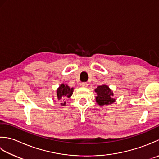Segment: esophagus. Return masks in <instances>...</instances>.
<instances>
[{
  "label": "esophagus",
  "instance_id": "34e87169",
  "mask_svg": "<svg viewBox=\"0 0 159 159\" xmlns=\"http://www.w3.org/2000/svg\"><path fill=\"white\" fill-rule=\"evenodd\" d=\"M81 86H82V87H87L88 86V84H87L86 82H83L81 84Z\"/></svg>",
  "mask_w": 159,
  "mask_h": 159
}]
</instances>
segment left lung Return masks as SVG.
I'll return each instance as SVG.
<instances>
[{
    "label": "left lung",
    "instance_id": "1",
    "mask_svg": "<svg viewBox=\"0 0 159 159\" xmlns=\"http://www.w3.org/2000/svg\"><path fill=\"white\" fill-rule=\"evenodd\" d=\"M97 93L96 102L99 106H108L115 102V99L112 98L113 92L109 87L103 84L102 86H98L97 89H95Z\"/></svg>",
    "mask_w": 159,
    "mask_h": 159
}]
</instances>
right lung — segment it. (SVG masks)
<instances>
[{
	"instance_id": "1",
	"label": "right lung",
	"mask_w": 159,
	"mask_h": 159,
	"mask_svg": "<svg viewBox=\"0 0 159 159\" xmlns=\"http://www.w3.org/2000/svg\"><path fill=\"white\" fill-rule=\"evenodd\" d=\"M73 88H70L67 84H61L57 89V98L58 100H64L66 98H69L73 95ZM61 105L65 106L66 102L61 103Z\"/></svg>"
}]
</instances>
